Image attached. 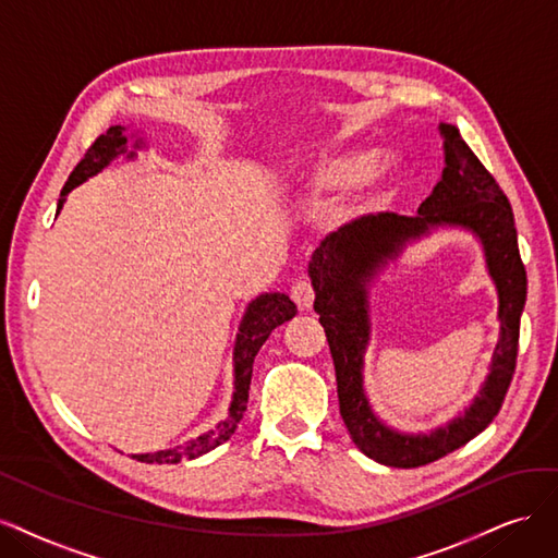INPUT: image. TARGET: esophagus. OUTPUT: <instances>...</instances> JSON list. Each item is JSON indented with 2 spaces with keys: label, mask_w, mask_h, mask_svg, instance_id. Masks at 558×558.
Instances as JSON below:
<instances>
[{
  "label": "esophagus",
  "mask_w": 558,
  "mask_h": 558,
  "mask_svg": "<svg viewBox=\"0 0 558 558\" xmlns=\"http://www.w3.org/2000/svg\"><path fill=\"white\" fill-rule=\"evenodd\" d=\"M292 299H294V303L299 305L301 311H311L313 308V301H315V290H313L311 280H305V278L296 280L292 284Z\"/></svg>",
  "instance_id": "obj_1"
}]
</instances>
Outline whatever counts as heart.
Listing matches in <instances>:
<instances>
[{
	"label": "heart",
	"instance_id": "b5f03b06",
	"mask_svg": "<svg viewBox=\"0 0 558 558\" xmlns=\"http://www.w3.org/2000/svg\"><path fill=\"white\" fill-rule=\"evenodd\" d=\"M403 183L397 157L373 159L371 150H340L311 161L296 171V187L308 202H325L356 185L354 210L368 215L387 208Z\"/></svg>",
	"mask_w": 558,
	"mask_h": 558
}]
</instances>
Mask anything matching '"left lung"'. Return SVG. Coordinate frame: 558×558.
<instances>
[{
	"label": "left lung",
	"mask_w": 558,
	"mask_h": 558,
	"mask_svg": "<svg viewBox=\"0 0 558 558\" xmlns=\"http://www.w3.org/2000/svg\"><path fill=\"white\" fill-rule=\"evenodd\" d=\"M438 130L445 148L442 178L415 218L380 213L354 220L322 241L308 264L315 313L336 366L340 417L352 442L368 459L391 469L438 461L494 422L514 375L519 319L526 303V268L519 257L508 196L454 124L440 122ZM438 226H461L481 239L499 292L501 336L488 380L463 416L430 435H401L374 415L363 391V354L369 339L367 284L408 242Z\"/></svg>",
	"instance_id": "1"
}]
</instances>
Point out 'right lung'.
Masks as SVG:
<instances>
[{
    "mask_svg": "<svg viewBox=\"0 0 558 558\" xmlns=\"http://www.w3.org/2000/svg\"><path fill=\"white\" fill-rule=\"evenodd\" d=\"M138 148H143V138H136L134 150L128 153V136H124V128H120V124L109 128V132L101 134L93 146L87 148L85 157L78 161L76 169L71 171L69 181L64 183L60 194L58 213L66 202V194L76 185L85 183L89 175L99 173L104 167H109L111 161L120 155H128L130 159L136 157ZM294 315H296V305L287 294H280V292L259 294L253 303L247 305L236 333V345H233V397H231L227 420L220 422L215 428L206 430V434H202L199 438L187 440L171 449H159V452H153V454H132V459L143 463H178L185 459L202 457L218 445L227 442L233 430H236L239 422L243 420V412L247 408V391H250V380H253V364L259 348L266 343V338L271 336L276 327L284 325V322L292 319Z\"/></svg>",
    "mask_w": 558,
    "mask_h": 558,
    "instance_id": "obj_1",
    "label": "right lung"
}]
</instances>
